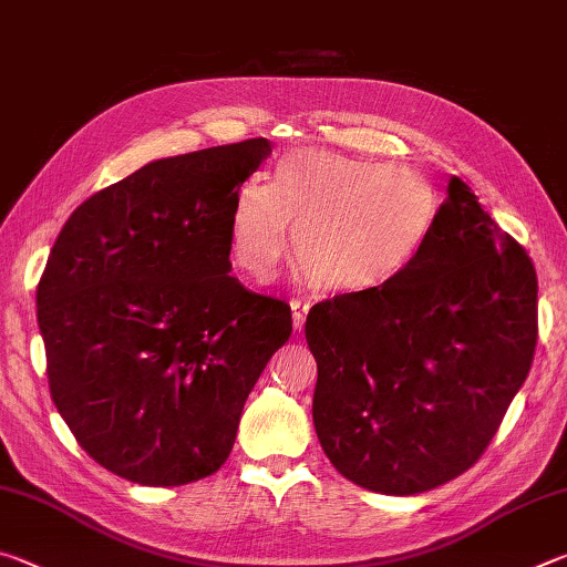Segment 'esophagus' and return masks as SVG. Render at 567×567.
<instances>
[{
	"label": "esophagus",
	"instance_id": "34e87169",
	"mask_svg": "<svg viewBox=\"0 0 567 567\" xmlns=\"http://www.w3.org/2000/svg\"><path fill=\"white\" fill-rule=\"evenodd\" d=\"M290 310H292V324L295 330H302L305 318H307V310H310V305L302 302V300H290Z\"/></svg>",
	"mask_w": 567,
	"mask_h": 567
}]
</instances>
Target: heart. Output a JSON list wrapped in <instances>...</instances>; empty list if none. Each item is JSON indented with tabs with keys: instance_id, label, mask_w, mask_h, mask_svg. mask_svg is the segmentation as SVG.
<instances>
[{
	"instance_id": "b5f03b06",
	"label": "heart",
	"mask_w": 567,
	"mask_h": 567,
	"mask_svg": "<svg viewBox=\"0 0 567 567\" xmlns=\"http://www.w3.org/2000/svg\"><path fill=\"white\" fill-rule=\"evenodd\" d=\"M437 192L420 169L340 152L295 150L270 187L245 182L229 207V249L267 282L292 247L295 267L328 295L378 292L405 275L437 219Z\"/></svg>"
}]
</instances>
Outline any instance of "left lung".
Wrapping results in <instances>:
<instances>
[{"instance_id":"1","label":"left lung","mask_w":567,"mask_h":567,"mask_svg":"<svg viewBox=\"0 0 567 567\" xmlns=\"http://www.w3.org/2000/svg\"><path fill=\"white\" fill-rule=\"evenodd\" d=\"M305 338L315 433L334 470L382 495L433 491L477 463L530 372L535 267L450 177L410 270L318 302Z\"/></svg>"}]
</instances>
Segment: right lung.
Wrapping results in <instances>:
<instances>
[{
  "label": "right lung",
  "instance_id": "add662e5",
  "mask_svg": "<svg viewBox=\"0 0 567 567\" xmlns=\"http://www.w3.org/2000/svg\"><path fill=\"white\" fill-rule=\"evenodd\" d=\"M265 137L155 159L66 219L37 287L52 400L84 453L130 483L213 475L290 305L229 275V207Z\"/></svg>",
  "mask_w": 567,
  "mask_h": 567
}]
</instances>
